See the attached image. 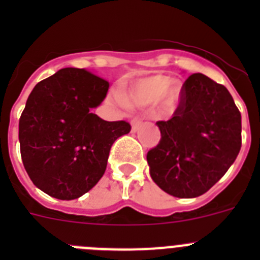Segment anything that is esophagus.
<instances>
[{"label": "esophagus", "mask_w": 260, "mask_h": 260, "mask_svg": "<svg viewBox=\"0 0 260 260\" xmlns=\"http://www.w3.org/2000/svg\"><path fill=\"white\" fill-rule=\"evenodd\" d=\"M141 126H142V119H139V118L132 119V132L133 133L138 132V130L141 128Z\"/></svg>", "instance_id": "1"}]
</instances>
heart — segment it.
<instances>
[{
  "instance_id": "obj_1",
  "label": "heart",
  "mask_w": 260,
  "mask_h": 260,
  "mask_svg": "<svg viewBox=\"0 0 260 260\" xmlns=\"http://www.w3.org/2000/svg\"><path fill=\"white\" fill-rule=\"evenodd\" d=\"M182 96V87L177 80H171L167 75H150L135 80L126 92V103L134 108H147L157 103L164 112H172L177 108ZM119 104L123 100L116 98Z\"/></svg>"
}]
</instances>
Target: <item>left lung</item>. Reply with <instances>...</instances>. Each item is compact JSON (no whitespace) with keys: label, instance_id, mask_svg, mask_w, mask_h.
<instances>
[{"label":"left lung","instance_id":"8db88e82","mask_svg":"<svg viewBox=\"0 0 260 260\" xmlns=\"http://www.w3.org/2000/svg\"><path fill=\"white\" fill-rule=\"evenodd\" d=\"M160 143L148 151L153 182L177 198H197L226 173L241 150V113L229 91L190 75L173 117L158 121Z\"/></svg>","mask_w":260,"mask_h":260}]
</instances>
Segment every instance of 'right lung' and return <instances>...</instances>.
I'll use <instances>...</instances> for the list:
<instances>
[{
    "instance_id": "1",
    "label": "right lung",
    "mask_w": 260,
    "mask_h": 260,
    "mask_svg": "<svg viewBox=\"0 0 260 260\" xmlns=\"http://www.w3.org/2000/svg\"><path fill=\"white\" fill-rule=\"evenodd\" d=\"M109 88L84 69H61L34 87L19 119L20 155L36 187L61 201L86 194L107 169L112 144L130 132L125 121L95 113Z\"/></svg>"
}]
</instances>
